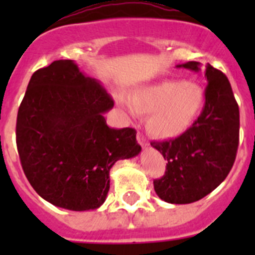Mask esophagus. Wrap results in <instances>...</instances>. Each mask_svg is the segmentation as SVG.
<instances>
[{
  "label": "esophagus",
  "mask_w": 255,
  "mask_h": 255,
  "mask_svg": "<svg viewBox=\"0 0 255 255\" xmlns=\"http://www.w3.org/2000/svg\"><path fill=\"white\" fill-rule=\"evenodd\" d=\"M137 140H138V143H139L140 145L143 146V148H146V146H148V143H146L145 137H144V135L140 134V133H138V135H137Z\"/></svg>",
  "instance_id": "obj_1"
}]
</instances>
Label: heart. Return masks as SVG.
<instances>
[{
	"mask_svg": "<svg viewBox=\"0 0 255 255\" xmlns=\"http://www.w3.org/2000/svg\"><path fill=\"white\" fill-rule=\"evenodd\" d=\"M129 112L146 115V128L158 138L184 134L200 117L206 104L205 91L199 84L181 80H163L133 90L129 102L120 99Z\"/></svg>",
	"mask_w": 255,
	"mask_h": 255,
	"instance_id": "obj_1",
	"label": "heart"
}]
</instances>
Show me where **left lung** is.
Returning a JSON list of instances; mask_svg holds the SVG:
<instances>
[{"mask_svg":"<svg viewBox=\"0 0 255 255\" xmlns=\"http://www.w3.org/2000/svg\"><path fill=\"white\" fill-rule=\"evenodd\" d=\"M177 68L199 71L200 63ZM206 104L196 122L175 139L151 142L163 154L165 175L154 180L156 195L169 204H191L216 189L235 164L239 144V109L227 76L206 65Z\"/></svg>","mask_w":255,"mask_h":255,"instance_id":"1","label":"left lung"}]
</instances>
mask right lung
I'll return each instance as SVG.
<instances>
[{
	"instance_id": "obj_1",
	"label": "right lung",
	"mask_w": 255,
	"mask_h": 255,
	"mask_svg": "<svg viewBox=\"0 0 255 255\" xmlns=\"http://www.w3.org/2000/svg\"><path fill=\"white\" fill-rule=\"evenodd\" d=\"M112 97L73 60L35 71L17 115L16 142L23 171L39 196L71 211L99 208L110 170L138 155L135 129H113L104 113Z\"/></svg>"
}]
</instances>
